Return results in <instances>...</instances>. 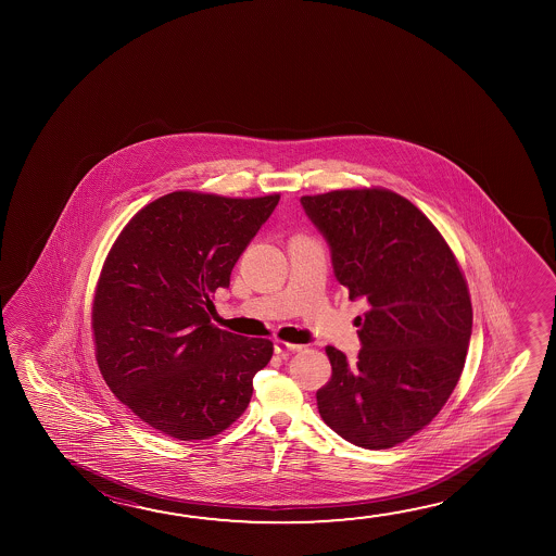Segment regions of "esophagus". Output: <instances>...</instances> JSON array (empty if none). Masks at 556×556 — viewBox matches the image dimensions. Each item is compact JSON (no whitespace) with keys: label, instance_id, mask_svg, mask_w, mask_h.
I'll list each match as a JSON object with an SVG mask.
<instances>
[{"label":"esophagus","instance_id":"obj_1","mask_svg":"<svg viewBox=\"0 0 556 556\" xmlns=\"http://www.w3.org/2000/svg\"><path fill=\"white\" fill-rule=\"evenodd\" d=\"M301 349L302 345H292V343H287V341H275V353L282 356V358L291 356L292 353H299Z\"/></svg>","mask_w":556,"mask_h":556}]
</instances>
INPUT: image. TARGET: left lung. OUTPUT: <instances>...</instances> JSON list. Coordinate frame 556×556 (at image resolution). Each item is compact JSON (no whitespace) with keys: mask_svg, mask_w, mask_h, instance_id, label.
<instances>
[{"mask_svg":"<svg viewBox=\"0 0 556 556\" xmlns=\"http://www.w3.org/2000/svg\"><path fill=\"white\" fill-rule=\"evenodd\" d=\"M331 250L337 281L370 309L356 363L326 346L331 378L319 415L355 446L415 437L446 405L464 370L473 308L452 248L427 215L386 188L302 195Z\"/></svg>","mask_w":556,"mask_h":556,"instance_id":"1","label":"left lung"}]
</instances>
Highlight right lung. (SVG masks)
Here are the masks:
<instances>
[{"mask_svg":"<svg viewBox=\"0 0 556 556\" xmlns=\"http://www.w3.org/2000/svg\"><path fill=\"white\" fill-rule=\"evenodd\" d=\"M279 198L173 191L110 248L92 299L94 355L112 393L159 432L205 440L247 410L274 343L213 326L211 296Z\"/></svg>","mask_w":556,"mask_h":556,"instance_id":"add662e5","label":"right lung"}]
</instances>
